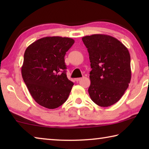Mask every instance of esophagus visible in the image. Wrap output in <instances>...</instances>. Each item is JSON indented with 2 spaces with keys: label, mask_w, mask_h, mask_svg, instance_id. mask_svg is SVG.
Here are the masks:
<instances>
[{
  "label": "esophagus",
  "mask_w": 149,
  "mask_h": 149,
  "mask_svg": "<svg viewBox=\"0 0 149 149\" xmlns=\"http://www.w3.org/2000/svg\"><path fill=\"white\" fill-rule=\"evenodd\" d=\"M82 79V78L81 77H79V78H76V79H75V81H76L77 82H78V81H80L81 79Z\"/></svg>",
  "instance_id": "1"
}]
</instances>
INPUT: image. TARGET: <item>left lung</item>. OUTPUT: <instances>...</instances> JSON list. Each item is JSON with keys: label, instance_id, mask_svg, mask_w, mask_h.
Returning a JSON list of instances; mask_svg holds the SVG:
<instances>
[{"label": "left lung", "instance_id": "left-lung-1", "mask_svg": "<svg viewBox=\"0 0 149 149\" xmlns=\"http://www.w3.org/2000/svg\"><path fill=\"white\" fill-rule=\"evenodd\" d=\"M89 54L91 99L100 107L116 103L124 94L132 78L129 50L119 40L104 34L82 38Z\"/></svg>", "mask_w": 149, "mask_h": 149}]
</instances>
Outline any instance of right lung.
Wrapping results in <instances>:
<instances>
[{
    "mask_svg": "<svg viewBox=\"0 0 149 149\" xmlns=\"http://www.w3.org/2000/svg\"><path fill=\"white\" fill-rule=\"evenodd\" d=\"M74 42L68 37H46L25 51L22 77L33 99L42 107L54 109L66 101L74 83L67 77L64 56Z\"/></svg>",
    "mask_w": 149,
    "mask_h": 149,
    "instance_id": "1",
    "label": "right lung"
}]
</instances>
